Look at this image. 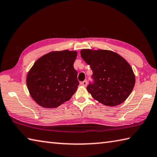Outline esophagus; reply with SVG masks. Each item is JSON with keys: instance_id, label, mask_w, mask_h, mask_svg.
Wrapping results in <instances>:
<instances>
[{"instance_id": "obj_1", "label": "esophagus", "mask_w": 157, "mask_h": 157, "mask_svg": "<svg viewBox=\"0 0 157 157\" xmlns=\"http://www.w3.org/2000/svg\"><path fill=\"white\" fill-rule=\"evenodd\" d=\"M81 85H82V86H85V87L86 86V85H87V80H85V81L81 82Z\"/></svg>"}]
</instances>
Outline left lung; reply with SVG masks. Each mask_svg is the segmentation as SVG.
Listing matches in <instances>:
<instances>
[{"instance_id":"obj_1","label":"left lung","mask_w":157,"mask_h":157,"mask_svg":"<svg viewBox=\"0 0 157 157\" xmlns=\"http://www.w3.org/2000/svg\"><path fill=\"white\" fill-rule=\"evenodd\" d=\"M81 56L93 71L94 83L87 87L91 96L106 106L124 102L135 83V74L128 62L108 50L82 49Z\"/></svg>"}]
</instances>
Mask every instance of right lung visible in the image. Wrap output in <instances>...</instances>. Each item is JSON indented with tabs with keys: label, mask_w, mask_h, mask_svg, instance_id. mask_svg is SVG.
<instances>
[{
	"label": "right lung",
	"mask_w": 157,
	"mask_h": 157,
	"mask_svg": "<svg viewBox=\"0 0 157 157\" xmlns=\"http://www.w3.org/2000/svg\"><path fill=\"white\" fill-rule=\"evenodd\" d=\"M77 52L52 51L35 62L26 76L32 98L44 108H55L69 100L79 85L74 68Z\"/></svg>",
	"instance_id": "obj_1"
}]
</instances>
